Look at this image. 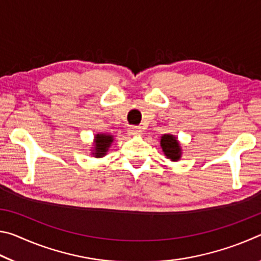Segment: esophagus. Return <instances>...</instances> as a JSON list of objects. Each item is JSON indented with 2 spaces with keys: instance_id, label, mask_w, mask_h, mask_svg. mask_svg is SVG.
<instances>
[{
  "instance_id": "obj_1",
  "label": "esophagus",
  "mask_w": 261,
  "mask_h": 261,
  "mask_svg": "<svg viewBox=\"0 0 261 261\" xmlns=\"http://www.w3.org/2000/svg\"><path fill=\"white\" fill-rule=\"evenodd\" d=\"M127 134H130L131 136H140L141 129L139 126H130L127 127Z\"/></svg>"
}]
</instances>
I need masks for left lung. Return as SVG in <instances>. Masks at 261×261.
I'll return each mask as SVG.
<instances>
[{
  "label": "left lung",
  "mask_w": 261,
  "mask_h": 261,
  "mask_svg": "<svg viewBox=\"0 0 261 261\" xmlns=\"http://www.w3.org/2000/svg\"><path fill=\"white\" fill-rule=\"evenodd\" d=\"M160 146L168 160L177 162L182 158V147H180V144L176 136L171 134L162 135L160 139Z\"/></svg>",
  "instance_id": "8db88e82"
}]
</instances>
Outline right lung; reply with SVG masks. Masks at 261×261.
<instances>
[{"label":"right lung","instance_id":"add662e5","mask_svg":"<svg viewBox=\"0 0 261 261\" xmlns=\"http://www.w3.org/2000/svg\"><path fill=\"white\" fill-rule=\"evenodd\" d=\"M114 141V136L109 134H96L93 139V146L91 147V155L94 158H103L107 155L109 147Z\"/></svg>","mask_w":261,"mask_h":261}]
</instances>
